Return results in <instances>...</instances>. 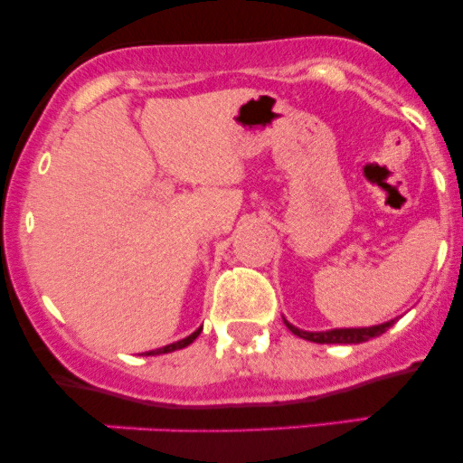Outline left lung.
Here are the masks:
<instances>
[{
    "instance_id": "obj_1",
    "label": "left lung",
    "mask_w": 463,
    "mask_h": 463,
    "mask_svg": "<svg viewBox=\"0 0 463 463\" xmlns=\"http://www.w3.org/2000/svg\"><path fill=\"white\" fill-rule=\"evenodd\" d=\"M396 320L383 322V324H374V326H359V328H331V331H302V328L294 326L285 320L287 328L291 333L298 335V337L307 339V342H316V344H361L368 342L372 337H379L383 335L387 328L392 326Z\"/></svg>"
}]
</instances>
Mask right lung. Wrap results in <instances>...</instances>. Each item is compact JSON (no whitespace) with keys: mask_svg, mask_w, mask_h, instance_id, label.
<instances>
[{"mask_svg":"<svg viewBox=\"0 0 463 463\" xmlns=\"http://www.w3.org/2000/svg\"><path fill=\"white\" fill-rule=\"evenodd\" d=\"M200 331H202V326L198 328V331H194L189 335V337H184V339H180V342H174V344H167V346H163V348H156V350H147L146 354H167V353H174V350H180V348H184V346H189L191 342H194L195 337H198L200 335Z\"/></svg>","mask_w":463,"mask_h":463,"instance_id":"obj_1","label":"right lung"}]
</instances>
